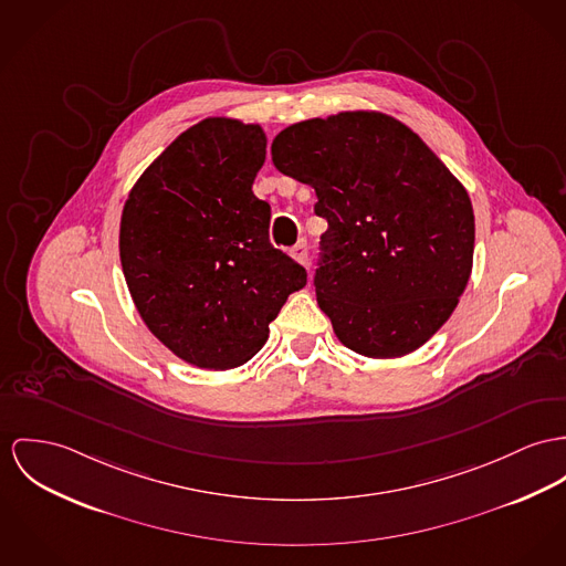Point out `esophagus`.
I'll return each mask as SVG.
<instances>
[{
    "mask_svg": "<svg viewBox=\"0 0 566 566\" xmlns=\"http://www.w3.org/2000/svg\"><path fill=\"white\" fill-rule=\"evenodd\" d=\"M291 254H293L295 261H300L307 266V262H310V250H307V243H305V241H300V243L291 250Z\"/></svg>",
    "mask_w": 566,
    "mask_h": 566,
    "instance_id": "1",
    "label": "esophagus"
}]
</instances>
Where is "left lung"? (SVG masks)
Listing matches in <instances>:
<instances>
[{
    "label": "left lung",
    "instance_id": "obj_1",
    "mask_svg": "<svg viewBox=\"0 0 566 566\" xmlns=\"http://www.w3.org/2000/svg\"><path fill=\"white\" fill-rule=\"evenodd\" d=\"M271 159L314 187V213L327 219L314 289L338 340L379 359L422 347L472 273L465 187L413 130L377 112L291 125Z\"/></svg>",
    "mask_w": 566,
    "mask_h": 566
}]
</instances>
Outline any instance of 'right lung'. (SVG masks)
Returning a JSON list of instances; mask_svg holds the SVG:
<instances>
[{"instance_id":"1","label":"right lung","mask_w":566,"mask_h":566,"mask_svg":"<svg viewBox=\"0 0 566 566\" xmlns=\"http://www.w3.org/2000/svg\"><path fill=\"white\" fill-rule=\"evenodd\" d=\"M264 155L259 125L207 118L176 137L125 202L120 262L135 307L200 368L245 364L307 282L269 241L271 207L252 191Z\"/></svg>"}]
</instances>
